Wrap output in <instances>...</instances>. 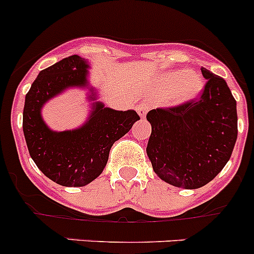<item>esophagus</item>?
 <instances>
[{"label": "esophagus", "mask_w": 254, "mask_h": 254, "mask_svg": "<svg viewBox=\"0 0 254 254\" xmlns=\"http://www.w3.org/2000/svg\"><path fill=\"white\" fill-rule=\"evenodd\" d=\"M136 111H137L138 116H140L141 118H143V117L146 116L147 111H149V105L145 104V103H141V104H138L137 107H136Z\"/></svg>", "instance_id": "1"}]
</instances>
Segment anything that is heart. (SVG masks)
Returning a JSON list of instances; mask_svg holds the SVG:
<instances>
[{"label": "heart", "instance_id": "obj_1", "mask_svg": "<svg viewBox=\"0 0 254 254\" xmlns=\"http://www.w3.org/2000/svg\"><path fill=\"white\" fill-rule=\"evenodd\" d=\"M203 89L202 77L187 69H173L160 73L155 81V94L167 98L170 105H179L193 100Z\"/></svg>", "mask_w": 254, "mask_h": 254}]
</instances>
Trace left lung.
I'll return each instance as SVG.
<instances>
[{"mask_svg":"<svg viewBox=\"0 0 254 254\" xmlns=\"http://www.w3.org/2000/svg\"><path fill=\"white\" fill-rule=\"evenodd\" d=\"M207 80L198 100L147 113L151 134L146 152L160 179L196 190L219 174L238 136L237 102L223 77L201 68Z\"/></svg>","mask_w":254,"mask_h":254,"instance_id":"1","label":"left lung"}]
</instances>
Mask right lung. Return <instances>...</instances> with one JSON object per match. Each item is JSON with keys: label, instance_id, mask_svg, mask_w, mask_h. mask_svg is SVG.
I'll use <instances>...</instances> for the list:
<instances>
[{"label": "right lung", "instance_id": "right-lung-1", "mask_svg": "<svg viewBox=\"0 0 254 254\" xmlns=\"http://www.w3.org/2000/svg\"><path fill=\"white\" fill-rule=\"evenodd\" d=\"M89 64L77 55L40 71L25 96L22 131L31 159L44 176L64 187H82L102 174L113 143L125 136L140 116L93 103L86 122L75 129L52 131L42 118V108L68 87H87ZM89 100H96L90 89Z\"/></svg>", "mask_w": 254, "mask_h": 254}]
</instances>
